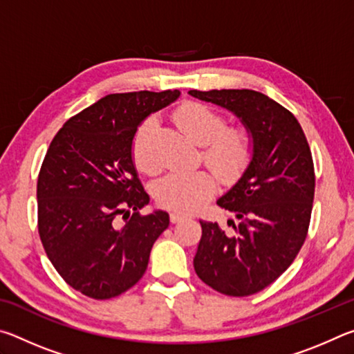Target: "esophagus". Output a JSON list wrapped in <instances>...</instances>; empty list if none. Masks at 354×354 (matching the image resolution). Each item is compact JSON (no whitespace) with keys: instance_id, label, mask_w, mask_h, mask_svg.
Masks as SVG:
<instances>
[{"instance_id":"1","label":"esophagus","mask_w":354,"mask_h":354,"mask_svg":"<svg viewBox=\"0 0 354 354\" xmlns=\"http://www.w3.org/2000/svg\"><path fill=\"white\" fill-rule=\"evenodd\" d=\"M187 218V215L183 214V212H171L170 214V221L171 223H179V221Z\"/></svg>"}]
</instances>
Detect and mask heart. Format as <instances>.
<instances>
[{"instance_id":"b5f03b06","label":"heart","mask_w":354,"mask_h":354,"mask_svg":"<svg viewBox=\"0 0 354 354\" xmlns=\"http://www.w3.org/2000/svg\"><path fill=\"white\" fill-rule=\"evenodd\" d=\"M173 120L192 140L203 145V159L221 181L232 183L247 170L253 158V137L243 127L226 128V118L211 106L184 103L173 112ZM159 122L154 115L143 120L131 142L134 165L147 175L159 171L160 162L153 140ZM215 192V179L209 171L169 173L154 185L159 206L178 212H192L206 203Z\"/></svg>"}]
</instances>
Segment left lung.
<instances>
[{
	"label": "left lung",
	"mask_w": 354,
	"mask_h": 354,
	"mask_svg": "<svg viewBox=\"0 0 354 354\" xmlns=\"http://www.w3.org/2000/svg\"><path fill=\"white\" fill-rule=\"evenodd\" d=\"M192 97L234 112L253 137V159L217 201L239 218L227 234L200 221L194 267L203 283L230 297H248L274 283L306 241L313 212V154L290 111L256 91H190Z\"/></svg>",
	"instance_id": "left-lung-1"
}]
</instances>
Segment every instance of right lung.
Masks as SVG:
<instances>
[{
	"label": "right lung",
	"instance_id": "add662e5",
	"mask_svg": "<svg viewBox=\"0 0 354 354\" xmlns=\"http://www.w3.org/2000/svg\"><path fill=\"white\" fill-rule=\"evenodd\" d=\"M178 97V91L106 95L50 143L37 179L39 236L57 273L82 295L107 299L139 283L156 239L170 225L164 211L140 214L149 196L131 142L143 118Z\"/></svg>",
	"mask_w": 354,
	"mask_h": 354
}]
</instances>
